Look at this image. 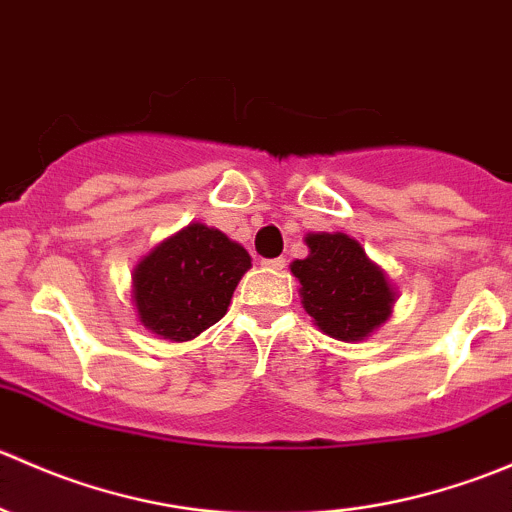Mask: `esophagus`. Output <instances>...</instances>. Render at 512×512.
Here are the masks:
<instances>
[{"mask_svg": "<svg viewBox=\"0 0 512 512\" xmlns=\"http://www.w3.org/2000/svg\"><path fill=\"white\" fill-rule=\"evenodd\" d=\"M262 265H265L267 270H285L287 260L285 257H265V260H262Z\"/></svg>", "mask_w": 512, "mask_h": 512, "instance_id": "esophagus-1", "label": "esophagus"}]
</instances>
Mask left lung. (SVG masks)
I'll return each instance as SVG.
<instances>
[{
	"instance_id": "1",
	"label": "left lung",
	"mask_w": 512,
	"mask_h": 512,
	"mask_svg": "<svg viewBox=\"0 0 512 512\" xmlns=\"http://www.w3.org/2000/svg\"><path fill=\"white\" fill-rule=\"evenodd\" d=\"M309 257L292 262L309 317L339 342H359L384 324L394 289L364 247L344 232L307 235Z\"/></svg>"
}]
</instances>
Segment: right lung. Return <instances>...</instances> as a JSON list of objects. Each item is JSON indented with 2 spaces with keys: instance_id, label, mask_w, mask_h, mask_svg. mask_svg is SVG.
Segmentation results:
<instances>
[{
  "instance_id": "1",
  "label": "right lung",
  "mask_w": 512,
  "mask_h": 512,
  "mask_svg": "<svg viewBox=\"0 0 512 512\" xmlns=\"http://www.w3.org/2000/svg\"><path fill=\"white\" fill-rule=\"evenodd\" d=\"M250 270V255L215 227L188 225L143 257L133 297L143 327L170 342H188L225 317L232 292Z\"/></svg>"
}]
</instances>
